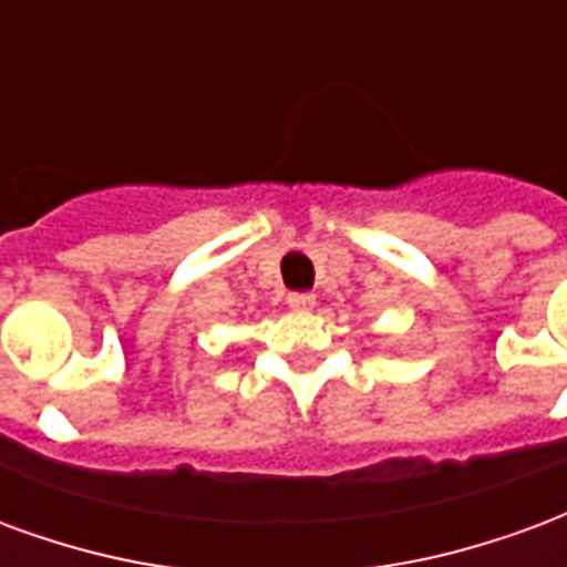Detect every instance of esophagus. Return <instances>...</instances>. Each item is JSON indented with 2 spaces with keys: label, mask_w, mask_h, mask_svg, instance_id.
Segmentation results:
<instances>
[{
  "label": "esophagus",
  "mask_w": 567,
  "mask_h": 567,
  "mask_svg": "<svg viewBox=\"0 0 567 567\" xmlns=\"http://www.w3.org/2000/svg\"><path fill=\"white\" fill-rule=\"evenodd\" d=\"M287 305L292 308V311H313L317 296H313V292H289Z\"/></svg>",
  "instance_id": "esophagus-1"
}]
</instances>
